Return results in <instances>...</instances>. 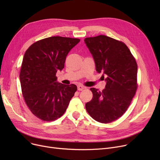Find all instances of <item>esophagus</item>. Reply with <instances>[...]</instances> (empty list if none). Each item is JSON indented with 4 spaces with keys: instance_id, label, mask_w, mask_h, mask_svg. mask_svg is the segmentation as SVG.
Here are the masks:
<instances>
[{
    "instance_id": "1",
    "label": "esophagus",
    "mask_w": 160,
    "mask_h": 160,
    "mask_svg": "<svg viewBox=\"0 0 160 160\" xmlns=\"http://www.w3.org/2000/svg\"><path fill=\"white\" fill-rule=\"evenodd\" d=\"M83 89H86V87L80 86V85L78 86V91H82Z\"/></svg>"
}]
</instances>
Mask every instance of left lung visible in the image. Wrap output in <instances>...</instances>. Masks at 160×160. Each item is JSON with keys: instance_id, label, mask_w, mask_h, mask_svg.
Here are the masks:
<instances>
[{"instance_id": "8db88e82", "label": "left lung", "mask_w": 160, "mask_h": 160, "mask_svg": "<svg viewBox=\"0 0 160 160\" xmlns=\"http://www.w3.org/2000/svg\"><path fill=\"white\" fill-rule=\"evenodd\" d=\"M84 42L93 58L97 72L106 84L99 91L91 88L93 98L86 104L92 118L101 123L112 122L127 110L137 89L138 65L128 47L112 38L100 35Z\"/></svg>"}]
</instances>
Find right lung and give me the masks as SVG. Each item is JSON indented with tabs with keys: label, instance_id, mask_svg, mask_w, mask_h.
Instances as JSON below:
<instances>
[{
	"label": "right lung",
	"instance_id": "1",
	"mask_svg": "<svg viewBox=\"0 0 160 160\" xmlns=\"http://www.w3.org/2000/svg\"><path fill=\"white\" fill-rule=\"evenodd\" d=\"M79 39L54 36L38 41L24 53L19 79L22 93L32 113L52 121L65 113L77 87L57 82V71L64 68L66 57Z\"/></svg>",
	"mask_w": 160,
	"mask_h": 160
}]
</instances>
